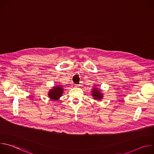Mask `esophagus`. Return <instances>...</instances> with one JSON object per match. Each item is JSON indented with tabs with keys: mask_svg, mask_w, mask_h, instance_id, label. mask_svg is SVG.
<instances>
[{
	"mask_svg": "<svg viewBox=\"0 0 154 154\" xmlns=\"http://www.w3.org/2000/svg\"><path fill=\"white\" fill-rule=\"evenodd\" d=\"M80 86H81V85H77V86H78V87H80Z\"/></svg>",
	"mask_w": 154,
	"mask_h": 154,
	"instance_id": "obj_1",
	"label": "esophagus"
}]
</instances>
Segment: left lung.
Segmentation results:
<instances>
[{
  "label": "left lung",
  "instance_id": "obj_1",
  "mask_svg": "<svg viewBox=\"0 0 154 154\" xmlns=\"http://www.w3.org/2000/svg\"><path fill=\"white\" fill-rule=\"evenodd\" d=\"M93 91H92L93 92V96L94 97V99H101L102 97V94L100 93V92L99 91V90H98L97 88H93Z\"/></svg>",
  "mask_w": 154,
  "mask_h": 154
}]
</instances>
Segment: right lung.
<instances>
[{
    "instance_id": "right-lung-1",
    "label": "right lung",
    "mask_w": 154,
    "mask_h": 154,
    "mask_svg": "<svg viewBox=\"0 0 154 154\" xmlns=\"http://www.w3.org/2000/svg\"><path fill=\"white\" fill-rule=\"evenodd\" d=\"M63 91V88L61 87V85L58 86H54L53 89L49 93V97L53 100H58L60 97L61 96Z\"/></svg>"
}]
</instances>
